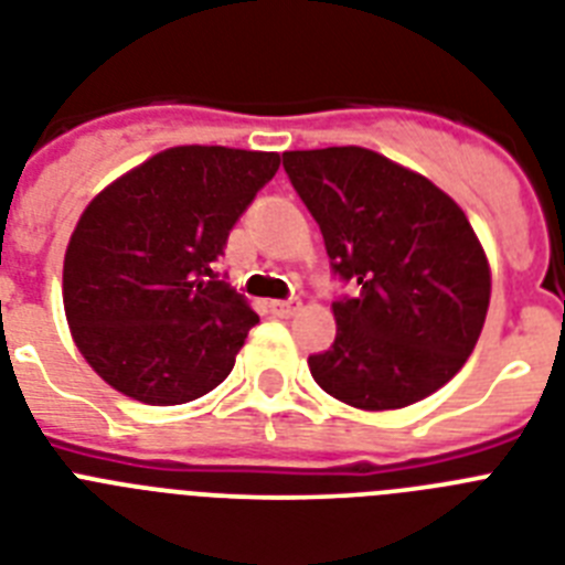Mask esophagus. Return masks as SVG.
I'll return each mask as SVG.
<instances>
[{"mask_svg": "<svg viewBox=\"0 0 565 565\" xmlns=\"http://www.w3.org/2000/svg\"><path fill=\"white\" fill-rule=\"evenodd\" d=\"M268 309L274 311V315L277 317H294L297 315V309H300V306H297V302H286V300H274L271 306H268Z\"/></svg>", "mask_w": 565, "mask_h": 565, "instance_id": "esophagus-1", "label": "esophagus"}]
</instances>
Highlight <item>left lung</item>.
I'll return each instance as SVG.
<instances>
[{
    "label": "left lung",
    "instance_id": "1",
    "mask_svg": "<svg viewBox=\"0 0 565 565\" xmlns=\"http://www.w3.org/2000/svg\"><path fill=\"white\" fill-rule=\"evenodd\" d=\"M326 254L361 297L332 302V349L309 358L349 407L401 409L465 366L491 302V265L465 210L422 172L363 147L282 152Z\"/></svg>",
    "mask_w": 565,
    "mask_h": 565
}]
</instances>
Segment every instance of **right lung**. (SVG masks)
<instances>
[{
  "instance_id": "add662e5",
  "label": "right lung",
  "mask_w": 565,
  "mask_h": 565,
  "mask_svg": "<svg viewBox=\"0 0 565 565\" xmlns=\"http://www.w3.org/2000/svg\"><path fill=\"white\" fill-rule=\"evenodd\" d=\"M279 170V152L170 147L86 204L63 263L81 355L126 398L172 407L227 375L259 315L216 277L227 233Z\"/></svg>"
}]
</instances>
